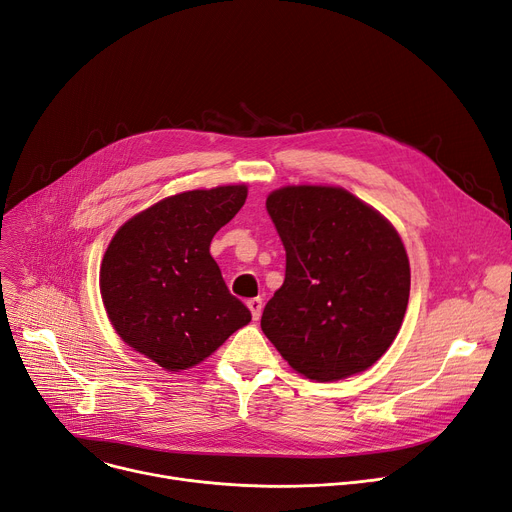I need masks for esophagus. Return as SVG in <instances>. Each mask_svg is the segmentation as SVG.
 I'll use <instances>...</instances> for the list:
<instances>
[{"instance_id":"obj_1","label":"esophagus","mask_w":512,"mask_h":512,"mask_svg":"<svg viewBox=\"0 0 512 512\" xmlns=\"http://www.w3.org/2000/svg\"><path fill=\"white\" fill-rule=\"evenodd\" d=\"M247 307L251 309V315H253V319L257 321V319L261 317V311H263V301H261V299H249V301H247Z\"/></svg>"}]
</instances>
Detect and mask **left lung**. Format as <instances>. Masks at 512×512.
I'll use <instances>...</instances> for the list:
<instances>
[{"label": "left lung", "mask_w": 512, "mask_h": 512, "mask_svg": "<svg viewBox=\"0 0 512 512\" xmlns=\"http://www.w3.org/2000/svg\"><path fill=\"white\" fill-rule=\"evenodd\" d=\"M286 251L284 284L261 330L315 382L371 367L409 305L411 267L394 226L340 186H282L265 201Z\"/></svg>", "instance_id": "obj_1"}]
</instances>
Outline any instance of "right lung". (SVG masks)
Instances as JSON below:
<instances>
[{"instance_id":"1","label":"right lung","mask_w":512,"mask_h":512,"mask_svg":"<svg viewBox=\"0 0 512 512\" xmlns=\"http://www.w3.org/2000/svg\"><path fill=\"white\" fill-rule=\"evenodd\" d=\"M245 199V184L166 197L130 218L107 247L99 270L107 317L159 367H193L251 321L209 253Z\"/></svg>"}]
</instances>
